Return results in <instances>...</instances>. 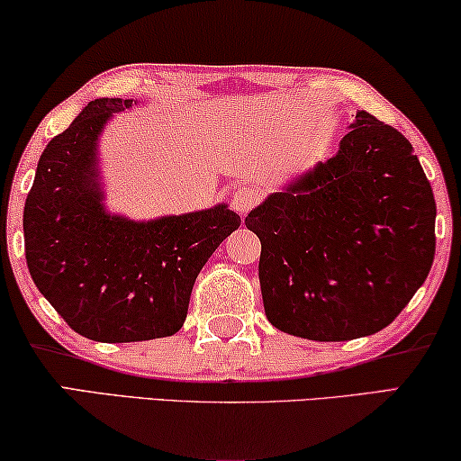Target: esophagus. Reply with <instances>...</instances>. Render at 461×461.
Here are the masks:
<instances>
[{"label": "esophagus", "instance_id": "esophagus-1", "mask_svg": "<svg viewBox=\"0 0 461 461\" xmlns=\"http://www.w3.org/2000/svg\"><path fill=\"white\" fill-rule=\"evenodd\" d=\"M258 201H260V193H258V188L251 185H243L232 193V210L239 213H248Z\"/></svg>", "mask_w": 461, "mask_h": 461}]
</instances>
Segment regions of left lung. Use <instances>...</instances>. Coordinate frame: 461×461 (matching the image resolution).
<instances>
[{
    "label": "left lung",
    "mask_w": 461,
    "mask_h": 461,
    "mask_svg": "<svg viewBox=\"0 0 461 461\" xmlns=\"http://www.w3.org/2000/svg\"><path fill=\"white\" fill-rule=\"evenodd\" d=\"M437 203L411 142L358 111L338 153L245 218L276 330L344 342L393 323L430 273Z\"/></svg>",
    "instance_id": "8db88e82"
}]
</instances>
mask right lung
I'll return each instance as SVG.
<instances>
[{
    "label": "right lung",
    "instance_id": "1",
    "mask_svg": "<svg viewBox=\"0 0 461 461\" xmlns=\"http://www.w3.org/2000/svg\"><path fill=\"white\" fill-rule=\"evenodd\" d=\"M136 103H87L43 149L24 203L31 279L68 327L94 342L174 336L199 270L241 224L226 203L140 222L106 210L98 142L106 123Z\"/></svg>",
    "mask_w": 461,
    "mask_h": 461
}]
</instances>
